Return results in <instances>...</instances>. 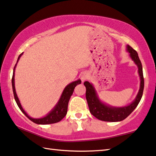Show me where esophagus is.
I'll list each match as a JSON object with an SVG mask.
<instances>
[{"mask_svg": "<svg viewBox=\"0 0 156 156\" xmlns=\"http://www.w3.org/2000/svg\"><path fill=\"white\" fill-rule=\"evenodd\" d=\"M88 78V76L87 75V74H83V75H82V76H81V80L83 81H85L86 79H87Z\"/></svg>", "mask_w": 156, "mask_h": 156, "instance_id": "esophagus-1", "label": "esophagus"}]
</instances>
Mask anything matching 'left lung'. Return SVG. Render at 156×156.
Listing matches in <instances>:
<instances>
[{
  "mask_svg": "<svg viewBox=\"0 0 156 156\" xmlns=\"http://www.w3.org/2000/svg\"><path fill=\"white\" fill-rule=\"evenodd\" d=\"M127 51L130 53V57L134 61L135 65L138 67V73L140 78V90L136 96L135 99L128 105L124 107H112L106 105L100 101L97 94L92 84L85 81L84 83L86 87V99H87L89 108L91 115L94 116L98 119L104 122H121L125 119L134 110L142 98L143 90L144 87V76H143L142 65L138 56L137 51L134 50L131 46L127 45Z\"/></svg>",
  "mask_w": 156,
  "mask_h": 156,
  "instance_id": "8db88e82",
  "label": "left lung"
}]
</instances>
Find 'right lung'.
I'll use <instances>...</instances> for the list:
<instances>
[{"mask_svg": "<svg viewBox=\"0 0 156 156\" xmlns=\"http://www.w3.org/2000/svg\"><path fill=\"white\" fill-rule=\"evenodd\" d=\"M22 54H23V53L19 55L18 60H17V62H16V64L18 62L19 59H20ZM16 64L15 65V66H14V68L13 76H12V90H13L14 99H15L16 104L19 106V109L21 110V112H23L30 120L32 121V122L34 123H37V124H51V123H55L57 122H59L62 119L66 116V113H67L68 103H69V99H70L71 98V96L72 95L76 86L81 83V80H78L76 81H74V82H72L70 84H69L68 85H66V87L65 88V90H63V92L62 94L61 97L58 102V103H57L56 105L54 107L53 109L46 116H45V117H44L42 118H39V119L32 118L30 117L28 114L25 112V110L23 109V108H22V106L20 103V101H19L18 96H17V94L16 93L15 86H14V71H15Z\"/></svg>", "mask_w": 156, "mask_h": 156, "instance_id": "add662e5", "label": "right lung"}]
</instances>
